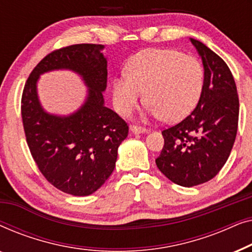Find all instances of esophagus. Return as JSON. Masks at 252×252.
I'll return each instance as SVG.
<instances>
[{"label":"esophagus","mask_w":252,"mask_h":252,"mask_svg":"<svg viewBox=\"0 0 252 252\" xmlns=\"http://www.w3.org/2000/svg\"><path fill=\"white\" fill-rule=\"evenodd\" d=\"M130 132L133 134H143V133H148V129L140 126H132L130 127Z\"/></svg>","instance_id":"esophagus-1"}]
</instances>
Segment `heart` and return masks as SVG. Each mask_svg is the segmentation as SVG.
I'll use <instances>...</instances> for the list:
<instances>
[{
    "mask_svg": "<svg viewBox=\"0 0 252 252\" xmlns=\"http://www.w3.org/2000/svg\"><path fill=\"white\" fill-rule=\"evenodd\" d=\"M203 85L204 70L198 60L178 50L153 48L132 57L127 74L113 79V104L120 115L128 116L144 92L150 115L175 123L192 111Z\"/></svg>",
    "mask_w": 252,
    "mask_h": 252,
    "instance_id": "1",
    "label": "heart"
}]
</instances>
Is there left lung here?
Instances as JSON below:
<instances>
[{
  "instance_id": "8db88e82",
  "label": "left lung",
  "mask_w": 252,
  "mask_h": 252,
  "mask_svg": "<svg viewBox=\"0 0 252 252\" xmlns=\"http://www.w3.org/2000/svg\"><path fill=\"white\" fill-rule=\"evenodd\" d=\"M202 58L204 85L190 115L164 129L156 165L172 182L192 187L215 178L228 159L239 123V96L229 67L218 55L190 39Z\"/></svg>"
}]
</instances>
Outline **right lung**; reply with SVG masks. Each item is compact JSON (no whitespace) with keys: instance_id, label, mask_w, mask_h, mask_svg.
Instances as JSON below:
<instances>
[{"instance_id":"add662e5","label":"right lung","mask_w":252,"mask_h":252,"mask_svg":"<svg viewBox=\"0 0 252 252\" xmlns=\"http://www.w3.org/2000/svg\"><path fill=\"white\" fill-rule=\"evenodd\" d=\"M103 44H73L48 54L34 67L22 96V118L30 151L43 177L54 187L73 196L95 192L115 170L118 147L128 126L106 108L108 62ZM70 69L88 86V97L68 116L44 111L36 85L41 74Z\"/></svg>"}]
</instances>
